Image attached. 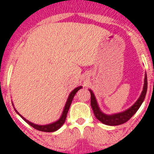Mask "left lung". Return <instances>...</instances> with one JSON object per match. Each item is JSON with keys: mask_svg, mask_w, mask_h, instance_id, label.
Instances as JSON below:
<instances>
[{"mask_svg": "<svg viewBox=\"0 0 154 154\" xmlns=\"http://www.w3.org/2000/svg\"><path fill=\"white\" fill-rule=\"evenodd\" d=\"M147 86H148V82H147V76H146L143 91L141 93V97H139L137 102L131 108L127 109L126 111L113 115H106L101 112V110L99 109L98 105H97L94 93L91 90H89L90 94H91V107L93 109L95 117H97V119H98L100 122H102L103 124L108 125H119L124 124L126 122H128L136 113V112L138 110V109L141 105L144 99L146 97V92H147Z\"/></svg>", "mask_w": 154, "mask_h": 154, "instance_id": "left-lung-1", "label": "left lung"}]
</instances>
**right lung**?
Returning <instances> with one entry per match:
<instances>
[{
  "mask_svg": "<svg viewBox=\"0 0 154 154\" xmlns=\"http://www.w3.org/2000/svg\"><path fill=\"white\" fill-rule=\"evenodd\" d=\"M82 86H79V87H77V88H76L74 90H72V93L70 94L69 97V98H68L67 102H66V104H65V109H64V111H63L62 116L60 117V118L58 120L57 122H54V123H52V124L46 125H35V124H33V123H31V122H29V121H27V120L25 119V118H24V117H23L21 115H20L19 113H18V112L17 111V110H16V112H17L18 114L20 115V117H22V119L25 120V122H27L28 124L29 125H31L32 128H34V129H37V130H39V131H42V132H54V131H56V130H57L58 129H60V127H61V125H62L65 123V119H66V117H67L68 111H69V107H70V105H71V103H72V99H73V97H74L76 93H77V92L78 91L79 89H82Z\"/></svg>",
  "mask_w": 154,
  "mask_h": 154,
  "instance_id": "obj_1",
  "label": "right lung"
}]
</instances>
